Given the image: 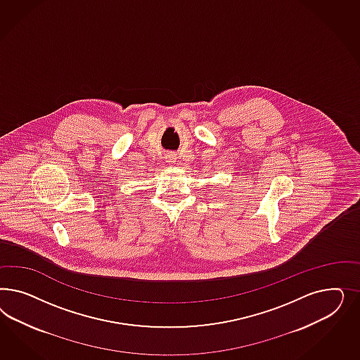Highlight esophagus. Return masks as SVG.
<instances>
[{"mask_svg":"<svg viewBox=\"0 0 360 360\" xmlns=\"http://www.w3.org/2000/svg\"><path fill=\"white\" fill-rule=\"evenodd\" d=\"M167 160H169V162H175V155L173 153H169L167 154Z\"/></svg>","mask_w":360,"mask_h":360,"instance_id":"34e87169","label":"esophagus"}]
</instances>
